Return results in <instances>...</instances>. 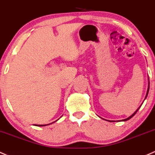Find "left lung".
<instances>
[{
    "label": "left lung",
    "mask_w": 155,
    "mask_h": 155,
    "mask_svg": "<svg viewBox=\"0 0 155 155\" xmlns=\"http://www.w3.org/2000/svg\"><path fill=\"white\" fill-rule=\"evenodd\" d=\"M149 86H148V90H147V93H146V97H145V99H146V97H147V96H148V94H149ZM140 107H141V105H140V106L139 107H138V108L136 110H135V111H134V113L132 115H131V116H130L129 117H128V118H126V119H124V120H120V121H127V120H130V119H131V117H133L134 116V115H135V114H136L137 112L138 111V110H139V109H140ZM107 121H108V122H114V121H112V120H107Z\"/></svg>",
    "instance_id": "1"
}]
</instances>
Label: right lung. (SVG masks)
I'll list each match as a JSON object with an SVG mask.
<instances>
[{
	"label": "right lung",
	"mask_w": 155,
	"mask_h": 155,
	"mask_svg": "<svg viewBox=\"0 0 155 155\" xmlns=\"http://www.w3.org/2000/svg\"><path fill=\"white\" fill-rule=\"evenodd\" d=\"M57 121V120H56ZM56 122V121H55ZM53 123H54V122H53ZM50 124H51V123H50ZM50 124H48V125H50ZM38 125V126H45V125Z\"/></svg>",
	"instance_id": "1"
}]
</instances>
